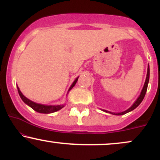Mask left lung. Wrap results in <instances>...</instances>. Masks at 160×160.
I'll return each instance as SVG.
<instances>
[{
  "instance_id": "obj_1",
  "label": "left lung",
  "mask_w": 160,
  "mask_h": 160,
  "mask_svg": "<svg viewBox=\"0 0 160 160\" xmlns=\"http://www.w3.org/2000/svg\"><path fill=\"white\" fill-rule=\"evenodd\" d=\"M149 78H150V68H149V65H148V72H147V78H146V80H145V82H144V87H143L142 90H141V92L140 95H139V97L138 98V99L136 101H135V102L132 105V107H130L128 108V110H126V111H125L123 112H121V113H111V112H109V111H103L104 112H106V113H111V114H115V115H123L125 113H127L128 112L133 111L134 109H135L141 103V102L143 101V99H144V96H145V94H146V92H147V89H148V82H149Z\"/></svg>"
}]
</instances>
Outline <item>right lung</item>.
Instances as JSON below:
<instances>
[{
  "mask_svg": "<svg viewBox=\"0 0 160 160\" xmlns=\"http://www.w3.org/2000/svg\"><path fill=\"white\" fill-rule=\"evenodd\" d=\"M78 78L74 80V82L72 83V85L71 86V87L69 88L68 92L72 89L73 87L75 86L77 81H78ZM18 89V92H19V96L21 97L22 100L25 102V104H28L29 107H31L32 108L34 111H35L38 113H54V112L59 111L60 109H62V108H64V104H60V105H44V104H38L35 103V102H32V101L29 100L28 98H27L26 97L24 96L22 93L21 92V91L19 90V88L17 87Z\"/></svg>",
  "mask_w": 160,
  "mask_h": 160,
  "instance_id": "obj_1",
  "label": "right lung"
}]
</instances>
